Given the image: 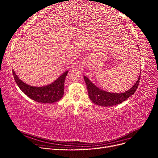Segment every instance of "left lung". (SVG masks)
<instances>
[{
	"instance_id": "left-lung-1",
	"label": "left lung",
	"mask_w": 158,
	"mask_h": 158,
	"mask_svg": "<svg viewBox=\"0 0 158 158\" xmlns=\"http://www.w3.org/2000/svg\"><path fill=\"white\" fill-rule=\"evenodd\" d=\"M84 78L85 84L87 85L88 95L91 101L99 106L110 107L122 103L135 94L140 82V74L136 82L131 89L121 94H113L105 92L95 86L92 82H90V80H89L86 76H84Z\"/></svg>"
}]
</instances>
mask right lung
Here are the masks:
<instances>
[{"label":"right lung","mask_w":158,"mask_h":158,"mask_svg":"<svg viewBox=\"0 0 158 158\" xmlns=\"http://www.w3.org/2000/svg\"><path fill=\"white\" fill-rule=\"evenodd\" d=\"M14 80L22 92L27 97L34 101L43 103H50L58 102L64 95V84L68 71H66L54 82L44 87H33L23 82L12 70Z\"/></svg>","instance_id":"1"}]
</instances>
